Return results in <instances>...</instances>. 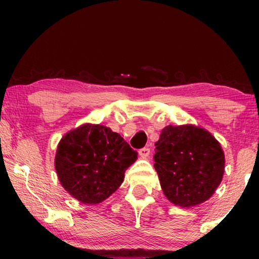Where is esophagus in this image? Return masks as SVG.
<instances>
[{"mask_svg":"<svg viewBox=\"0 0 259 259\" xmlns=\"http://www.w3.org/2000/svg\"><path fill=\"white\" fill-rule=\"evenodd\" d=\"M151 150L148 147H144V148H140L139 150V154L142 157V158H147L150 156Z\"/></svg>","mask_w":259,"mask_h":259,"instance_id":"obj_1","label":"esophagus"}]
</instances>
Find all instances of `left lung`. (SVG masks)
Masks as SVG:
<instances>
[{
  "mask_svg": "<svg viewBox=\"0 0 259 259\" xmlns=\"http://www.w3.org/2000/svg\"><path fill=\"white\" fill-rule=\"evenodd\" d=\"M154 146V169L169 201L192 207L214 194L225 159L221 145L209 133L194 125H169Z\"/></svg>",
  "mask_w": 259,
  "mask_h": 259,
  "instance_id": "obj_1",
  "label": "left lung"
}]
</instances>
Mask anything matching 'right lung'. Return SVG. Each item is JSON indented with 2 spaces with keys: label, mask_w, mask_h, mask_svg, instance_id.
<instances>
[{
  "label": "right lung",
  "mask_w": 259,
  "mask_h": 259,
  "mask_svg": "<svg viewBox=\"0 0 259 259\" xmlns=\"http://www.w3.org/2000/svg\"><path fill=\"white\" fill-rule=\"evenodd\" d=\"M138 152L118 133L85 124L59 142L55 165L62 186L82 203H100L124 180Z\"/></svg>",
  "instance_id": "add662e5"
}]
</instances>
